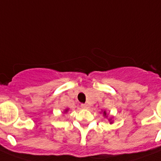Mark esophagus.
<instances>
[{
	"label": "esophagus",
	"mask_w": 161,
	"mask_h": 161,
	"mask_svg": "<svg viewBox=\"0 0 161 161\" xmlns=\"http://www.w3.org/2000/svg\"><path fill=\"white\" fill-rule=\"evenodd\" d=\"M81 107H82V108H84V109H86V108H88V104H81Z\"/></svg>",
	"instance_id": "esophagus-1"
}]
</instances>
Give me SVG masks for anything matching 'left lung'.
Returning a JSON list of instances; mask_svg holds the SVG:
<instances>
[{"label": "left lung", "instance_id": "left-lung-1", "mask_svg": "<svg viewBox=\"0 0 161 161\" xmlns=\"http://www.w3.org/2000/svg\"><path fill=\"white\" fill-rule=\"evenodd\" d=\"M103 114H104V117H108V116H107V113H106V111L103 112ZM111 120H112V119H109V120H108V121H111ZM110 123H112V121H111V122H110Z\"/></svg>", "mask_w": 161, "mask_h": 161}]
</instances>
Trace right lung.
Masks as SVG:
<instances>
[{"label": "right lung", "instance_id": "right-lung-1", "mask_svg": "<svg viewBox=\"0 0 161 161\" xmlns=\"http://www.w3.org/2000/svg\"><path fill=\"white\" fill-rule=\"evenodd\" d=\"M67 111H68V108H67V109H65V112H67Z\"/></svg>", "mask_w": 161, "mask_h": 161}]
</instances>
